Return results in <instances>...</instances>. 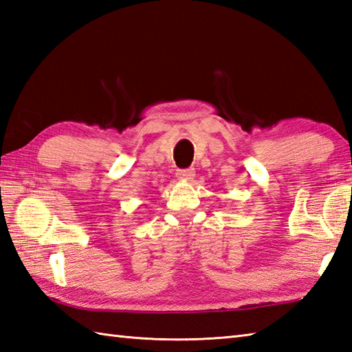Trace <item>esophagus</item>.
Instances as JSON below:
<instances>
[{"label":"esophagus","mask_w":352,"mask_h":352,"mask_svg":"<svg viewBox=\"0 0 352 352\" xmlns=\"http://www.w3.org/2000/svg\"><path fill=\"white\" fill-rule=\"evenodd\" d=\"M195 177V170L193 169H182L177 172V178L180 182H192Z\"/></svg>","instance_id":"esophagus-1"}]
</instances>
